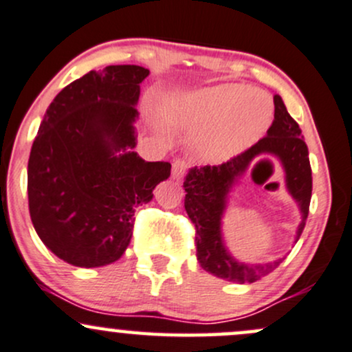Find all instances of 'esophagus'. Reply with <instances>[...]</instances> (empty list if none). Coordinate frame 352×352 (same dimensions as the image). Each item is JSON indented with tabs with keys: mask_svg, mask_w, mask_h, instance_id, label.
I'll use <instances>...</instances> for the list:
<instances>
[{
	"mask_svg": "<svg viewBox=\"0 0 352 352\" xmlns=\"http://www.w3.org/2000/svg\"><path fill=\"white\" fill-rule=\"evenodd\" d=\"M187 170H188V164L186 160H175L172 165V177L173 179L180 180L184 175H186Z\"/></svg>",
	"mask_w": 352,
	"mask_h": 352,
	"instance_id": "34e87169",
	"label": "esophagus"
}]
</instances>
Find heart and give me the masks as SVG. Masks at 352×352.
Returning <instances> with one entry per match:
<instances>
[{"instance_id": "1", "label": "heart", "mask_w": 352, "mask_h": 352, "mask_svg": "<svg viewBox=\"0 0 352 352\" xmlns=\"http://www.w3.org/2000/svg\"><path fill=\"white\" fill-rule=\"evenodd\" d=\"M186 123L195 131H209L204 142L209 157L229 158L261 138L272 123V104L256 89L223 84L188 101Z\"/></svg>"}]
</instances>
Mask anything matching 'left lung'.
Wrapping results in <instances>:
<instances>
[{"instance_id": "left-lung-1", "label": "left lung", "mask_w": 352, "mask_h": 352, "mask_svg": "<svg viewBox=\"0 0 352 352\" xmlns=\"http://www.w3.org/2000/svg\"><path fill=\"white\" fill-rule=\"evenodd\" d=\"M275 120L268 133L253 146L229 158L221 165L194 166L186 177V210L195 226V246L197 260L206 272L236 283L256 282L260 276L268 275L282 260L266 265L238 263L224 248L221 238V216L226 207V195L232 182L251 165L254 158L265 153L276 155L282 160L287 173V188L300 204L302 223L298 226L297 241L305 228L312 197V168L309 162V150L297 121L288 114L282 98L273 96Z\"/></svg>"}]
</instances>
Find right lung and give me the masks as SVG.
<instances>
[{"mask_svg": "<svg viewBox=\"0 0 352 352\" xmlns=\"http://www.w3.org/2000/svg\"><path fill=\"white\" fill-rule=\"evenodd\" d=\"M148 74L140 65L91 70L62 89L43 116L28 158V209L36 234L65 263L96 268L120 260L136 207L170 177L168 162L128 151Z\"/></svg>", "mask_w": 352, "mask_h": 352, "instance_id": "obj_1", "label": "right lung"}]
</instances>
